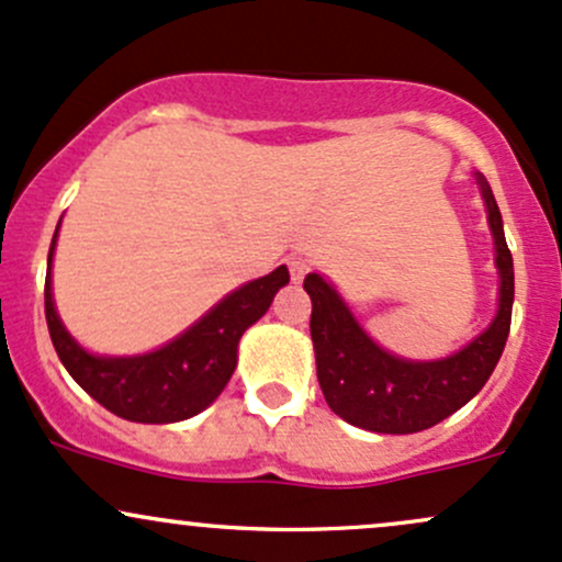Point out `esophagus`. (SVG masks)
<instances>
[{"label":"esophagus","instance_id":"obj_1","mask_svg":"<svg viewBox=\"0 0 562 562\" xmlns=\"http://www.w3.org/2000/svg\"><path fill=\"white\" fill-rule=\"evenodd\" d=\"M288 267H291L293 282H301L306 277V271H310V261H306L304 256H293L291 261H288Z\"/></svg>","mask_w":562,"mask_h":562}]
</instances>
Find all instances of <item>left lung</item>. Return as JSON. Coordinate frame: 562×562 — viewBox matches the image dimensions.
Returning <instances> with one entry per match:
<instances>
[{
	"label": "left lung",
	"mask_w": 562,
	"mask_h": 562,
	"mask_svg": "<svg viewBox=\"0 0 562 562\" xmlns=\"http://www.w3.org/2000/svg\"><path fill=\"white\" fill-rule=\"evenodd\" d=\"M488 213L498 271L496 317L467 347L442 360H405L373 341L347 301L323 274L312 271L304 291L312 299V344L317 381L330 411L351 427L381 435H413L440 424L485 386L509 336L515 267L504 239L502 213L485 176L474 172Z\"/></svg>",
	"instance_id": "left-lung-1"
}]
</instances>
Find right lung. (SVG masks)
<instances>
[{
	"instance_id": "right-lung-1",
	"label": "right lung",
	"mask_w": 562,
	"mask_h": 562,
	"mask_svg": "<svg viewBox=\"0 0 562 562\" xmlns=\"http://www.w3.org/2000/svg\"><path fill=\"white\" fill-rule=\"evenodd\" d=\"M58 229L53 234L45 280V317L53 347L71 379L103 408L127 422L172 424L205 411L229 384L243 333L267 314L271 299L291 280L288 267H277L267 277L245 282L181 336L146 355H92L74 341L55 312L50 269Z\"/></svg>"
}]
</instances>
